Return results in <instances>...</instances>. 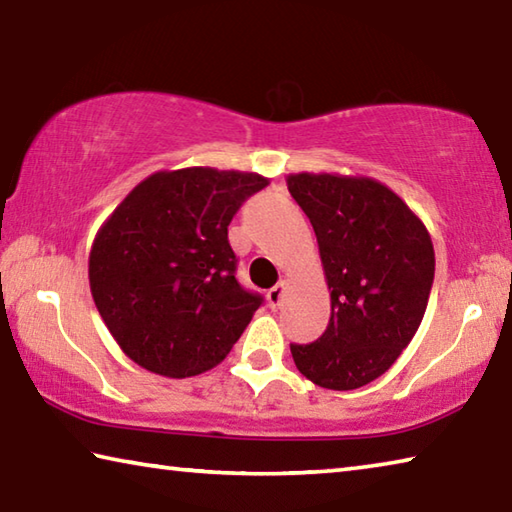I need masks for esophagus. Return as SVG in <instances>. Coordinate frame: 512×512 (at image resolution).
I'll list each match as a JSON object with an SVG mask.
<instances>
[{"label": "esophagus", "instance_id": "obj_1", "mask_svg": "<svg viewBox=\"0 0 512 512\" xmlns=\"http://www.w3.org/2000/svg\"><path fill=\"white\" fill-rule=\"evenodd\" d=\"M284 288H286V282H280L266 293V300H268V304H271V309H277V306H280L282 297H284Z\"/></svg>", "mask_w": 512, "mask_h": 512}]
</instances>
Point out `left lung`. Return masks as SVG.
<instances>
[{"label": "left lung", "instance_id": "left-lung-1", "mask_svg": "<svg viewBox=\"0 0 512 512\" xmlns=\"http://www.w3.org/2000/svg\"><path fill=\"white\" fill-rule=\"evenodd\" d=\"M288 192L315 230L331 291L329 327L291 345L324 389H358L394 365L421 324L434 282L430 232L387 185L367 176L291 174Z\"/></svg>", "mask_w": 512, "mask_h": 512}]
</instances>
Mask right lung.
<instances>
[{
    "label": "right lung",
    "instance_id": "1",
    "mask_svg": "<svg viewBox=\"0 0 512 512\" xmlns=\"http://www.w3.org/2000/svg\"><path fill=\"white\" fill-rule=\"evenodd\" d=\"M255 172L185 167L147 176L102 224L89 286L136 365L170 378L224 360L264 297L237 282L228 226L266 188Z\"/></svg>",
    "mask_w": 512,
    "mask_h": 512
}]
</instances>
